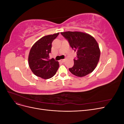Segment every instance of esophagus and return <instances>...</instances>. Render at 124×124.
Wrapping results in <instances>:
<instances>
[{
    "label": "esophagus",
    "instance_id": "1",
    "mask_svg": "<svg viewBox=\"0 0 124 124\" xmlns=\"http://www.w3.org/2000/svg\"><path fill=\"white\" fill-rule=\"evenodd\" d=\"M65 59H61V61H60V62H65Z\"/></svg>",
    "mask_w": 124,
    "mask_h": 124
}]
</instances>
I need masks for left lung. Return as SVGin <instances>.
<instances>
[{
    "label": "left lung",
    "mask_w": 124,
    "mask_h": 124,
    "mask_svg": "<svg viewBox=\"0 0 124 124\" xmlns=\"http://www.w3.org/2000/svg\"><path fill=\"white\" fill-rule=\"evenodd\" d=\"M61 33L77 53L73 66L69 69L70 72L78 77L92 72L98 64L100 55L98 44L95 38L82 32L66 31Z\"/></svg>",
    "instance_id": "8db88e82"
}]
</instances>
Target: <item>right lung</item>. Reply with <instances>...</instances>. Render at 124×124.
<instances>
[{
	"label": "right lung",
	"mask_w": 124,
	"mask_h": 124,
	"mask_svg": "<svg viewBox=\"0 0 124 124\" xmlns=\"http://www.w3.org/2000/svg\"><path fill=\"white\" fill-rule=\"evenodd\" d=\"M59 32L44 36L33 45L28 56V63L32 72L44 79L53 77L59 67L58 62L50 59L52 43Z\"/></svg>",
	"instance_id": "right-lung-1"
}]
</instances>
